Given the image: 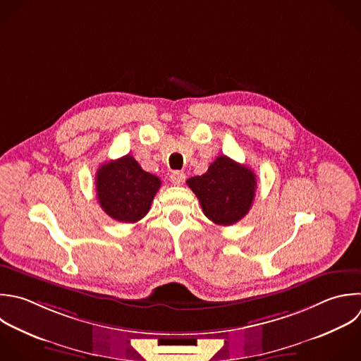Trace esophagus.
<instances>
[{
	"label": "esophagus",
	"mask_w": 361,
	"mask_h": 361,
	"mask_svg": "<svg viewBox=\"0 0 361 361\" xmlns=\"http://www.w3.org/2000/svg\"><path fill=\"white\" fill-rule=\"evenodd\" d=\"M185 179H186V175H185L183 172H179V171H175V172H172V175H171V182H172L173 185H176V186L182 185V183L185 182Z\"/></svg>",
	"instance_id": "1"
}]
</instances>
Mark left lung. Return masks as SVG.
Returning <instances> with one entry per match:
<instances>
[{
    "mask_svg": "<svg viewBox=\"0 0 361 361\" xmlns=\"http://www.w3.org/2000/svg\"><path fill=\"white\" fill-rule=\"evenodd\" d=\"M197 196L204 216L219 226H231L241 220L252 204L257 180L245 165L226 155L217 157L207 172L186 180Z\"/></svg>",
    "mask_w": 361,
    "mask_h": 361,
    "instance_id": "obj_1",
    "label": "left lung"
}]
</instances>
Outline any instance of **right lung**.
<instances>
[{"label": "right lung", "mask_w": 361, "mask_h": 361, "mask_svg": "<svg viewBox=\"0 0 361 361\" xmlns=\"http://www.w3.org/2000/svg\"><path fill=\"white\" fill-rule=\"evenodd\" d=\"M159 188L161 179L145 172L131 155L103 164L96 175L102 209L123 223L141 220L149 212Z\"/></svg>", "instance_id": "obj_1"}]
</instances>
